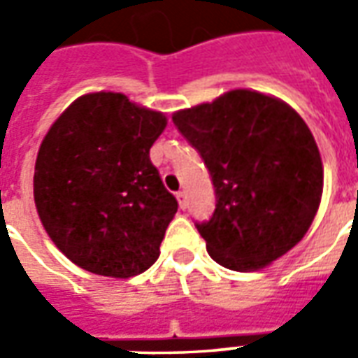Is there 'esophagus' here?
Wrapping results in <instances>:
<instances>
[{"label": "esophagus", "mask_w": 358, "mask_h": 358, "mask_svg": "<svg viewBox=\"0 0 358 358\" xmlns=\"http://www.w3.org/2000/svg\"><path fill=\"white\" fill-rule=\"evenodd\" d=\"M176 199H178L180 209H186V194H184V192H178V194H176Z\"/></svg>", "instance_id": "esophagus-1"}]
</instances>
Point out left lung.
Masks as SVG:
<instances>
[{"label": "left lung", "instance_id": "1", "mask_svg": "<svg viewBox=\"0 0 358 358\" xmlns=\"http://www.w3.org/2000/svg\"><path fill=\"white\" fill-rule=\"evenodd\" d=\"M215 187V213L195 222L213 261L263 268L307 234L320 205L324 171L305 120L276 97L232 90L174 113Z\"/></svg>", "mask_w": 358, "mask_h": 358}]
</instances>
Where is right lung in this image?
Instances as JSON below:
<instances>
[{"mask_svg":"<svg viewBox=\"0 0 358 358\" xmlns=\"http://www.w3.org/2000/svg\"><path fill=\"white\" fill-rule=\"evenodd\" d=\"M163 113L126 95L78 97L45 134L34 171V201L53 243L80 268L110 278L141 274L178 210L149 149Z\"/></svg>","mask_w":358,"mask_h":358,"instance_id":"1","label":"right lung"}]
</instances>
